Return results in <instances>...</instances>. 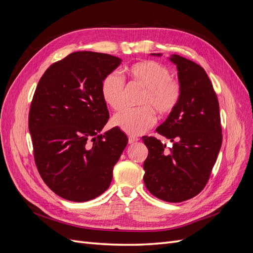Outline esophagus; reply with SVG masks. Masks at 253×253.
I'll return each instance as SVG.
<instances>
[{"mask_svg":"<svg viewBox=\"0 0 253 253\" xmlns=\"http://www.w3.org/2000/svg\"><path fill=\"white\" fill-rule=\"evenodd\" d=\"M136 141H138V138H137V137H134V136H129L128 137V143L129 144H132V143H134Z\"/></svg>","mask_w":253,"mask_h":253,"instance_id":"34e87169","label":"esophagus"}]
</instances>
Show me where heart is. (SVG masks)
I'll list each match as a JSON object with an SVG mask.
<instances>
[{"mask_svg":"<svg viewBox=\"0 0 253 253\" xmlns=\"http://www.w3.org/2000/svg\"><path fill=\"white\" fill-rule=\"evenodd\" d=\"M126 72L131 79L144 87L136 109H126L115 115L112 124L128 135H140L155 124L156 117H165L178 105L181 97L180 83L171 78V71L157 61H141L128 66ZM100 94L104 103L114 111L124 106L125 81L117 72L105 75L100 84Z\"/></svg>","mask_w":253,"mask_h":253,"instance_id":"obj_1","label":"heart"}]
</instances>
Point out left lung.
Wrapping results in <instances>:
<instances>
[{
    "instance_id": "1",
    "label": "left lung",
    "mask_w": 253,
    "mask_h": 253,
    "mask_svg": "<svg viewBox=\"0 0 253 253\" xmlns=\"http://www.w3.org/2000/svg\"><path fill=\"white\" fill-rule=\"evenodd\" d=\"M170 60L177 67L181 97L156 132L173 145L167 149L155 137H142L149 150L143 181L159 200L180 203L201 193L208 182L223 135L217 96L204 68L178 55Z\"/></svg>"
}]
</instances>
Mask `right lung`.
Masks as SVG:
<instances>
[{
	"instance_id": "add662e5",
	"label": "right lung",
	"mask_w": 253,
	"mask_h": 253,
	"mask_svg": "<svg viewBox=\"0 0 253 253\" xmlns=\"http://www.w3.org/2000/svg\"><path fill=\"white\" fill-rule=\"evenodd\" d=\"M120 63L108 53L76 51L51 64L38 83L28 117L35 163L64 200L87 202L108 190L126 147L118 127L100 134L110 118L100 84Z\"/></svg>"
}]
</instances>
